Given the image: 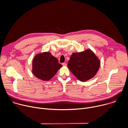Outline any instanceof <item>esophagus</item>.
Listing matches in <instances>:
<instances>
[{"label": "esophagus", "mask_w": 128, "mask_h": 128, "mask_svg": "<svg viewBox=\"0 0 128 128\" xmlns=\"http://www.w3.org/2000/svg\"><path fill=\"white\" fill-rule=\"evenodd\" d=\"M62 65L63 66H66L67 64H66V63H64H64H62Z\"/></svg>", "instance_id": "34e87169"}]
</instances>
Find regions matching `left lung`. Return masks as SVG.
<instances>
[{"label":"left lung","mask_w":128,"mask_h":128,"mask_svg":"<svg viewBox=\"0 0 128 128\" xmlns=\"http://www.w3.org/2000/svg\"><path fill=\"white\" fill-rule=\"evenodd\" d=\"M100 65V60L90 49L72 54L68 67L79 80L87 81L97 74Z\"/></svg>","instance_id":"left-lung-1"}]
</instances>
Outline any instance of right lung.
Listing matches in <instances>:
<instances>
[{
    "instance_id": "obj_1",
    "label": "right lung",
    "mask_w": 128,
    "mask_h": 128,
    "mask_svg": "<svg viewBox=\"0 0 128 128\" xmlns=\"http://www.w3.org/2000/svg\"><path fill=\"white\" fill-rule=\"evenodd\" d=\"M62 66L49 52L36 54L32 62V72L39 79L49 81Z\"/></svg>"
}]
</instances>
